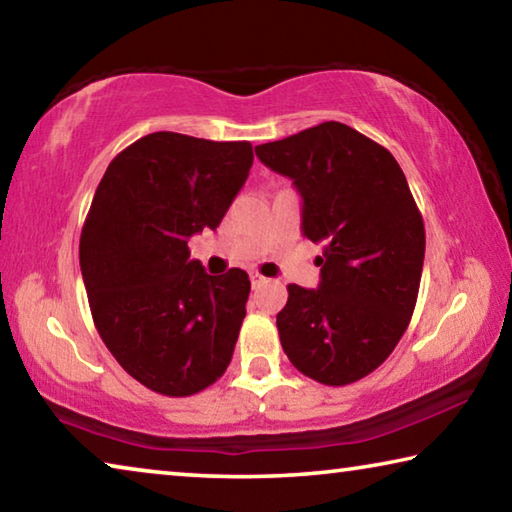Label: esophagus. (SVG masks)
Returning a JSON list of instances; mask_svg holds the SVG:
<instances>
[{
	"instance_id": "1",
	"label": "esophagus",
	"mask_w": 512,
	"mask_h": 512,
	"mask_svg": "<svg viewBox=\"0 0 512 512\" xmlns=\"http://www.w3.org/2000/svg\"><path fill=\"white\" fill-rule=\"evenodd\" d=\"M250 282H253V287H262V284H266V277L259 275L257 271H250Z\"/></svg>"
}]
</instances>
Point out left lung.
Here are the masks:
<instances>
[{"label":"left lung","mask_w":512,"mask_h":512,"mask_svg":"<svg viewBox=\"0 0 512 512\" xmlns=\"http://www.w3.org/2000/svg\"><path fill=\"white\" fill-rule=\"evenodd\" d=\"M293 180L302 235L323 246L318 289L289 284L277 332L302 375L345 386L388 359L409 327L424 262V223L400 164L341 121L255 146Z\"/></svg>","instance_id":"8db88e82"}]
</instances>
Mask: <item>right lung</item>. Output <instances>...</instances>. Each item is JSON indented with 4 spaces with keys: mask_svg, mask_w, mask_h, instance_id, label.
Instances as JSON below:
<instances>
[{
    "mask_svg": "<svg viewBox=\"0 0 512 512\" xmlns=\"http://www.w3.org/2000/svg\"><path fill=\"white\" fill-rule=\"evenodd\" d=\"M250 167V142L160 131L121 151L94 192L79 246L94 325L155 393L203 391L235 352L248 273L207 275L187 241L219 228Z\"/></svg>",
    "mask_w": 512,
    "mask_h": 512,
    "instance_id": "add662e5",
    "label": "right lung"
}]
</instances>
